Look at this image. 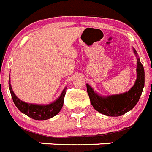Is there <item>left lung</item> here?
<instances>
[{"instance_id": "obj_1", "label": "left lung", "mask_w": 152, "mask_h": 152, "mask_svg": "<svg viewBox=\"0 0 152 152\" xmlns=\"http://www.w3.org/2000/svg\"><path fill=\"white\" fill-rule=\"evenodd\" d=\"M134 52H137L133 48ZM137 79L134 85L125 93L102 97L97 94L88 84L87 92L94 109L103 115L109 117H118L133 109L139 101L145 83V72L140 59L137 58Z\"/></svg>"}]
</instances>
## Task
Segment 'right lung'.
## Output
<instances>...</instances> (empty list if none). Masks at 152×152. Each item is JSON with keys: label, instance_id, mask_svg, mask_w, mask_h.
<instances>
[{"label": "right lung", "instance_id": "right-lung-1", "mask_svg": "<svg viewBox=\"0 0 152 152\" xmlns=\"http://www.w3.org/2000/svg\"><path fill=\"white\" fill-rule=\"evenodd\" d=\"M9 87H10V93H11L13 102L16 107L22 113L32 119L37 120V121L48 120L49 118H53L54 116L59 113V112L62 109L63 105H64V97H65L66 90L67 88V87L64 88L60 97L53 103L46 105H38L27 103L20 100L12 91L11 84H10V77L9 79Z\"/></svg>", "mask_w": 152, "mask_h": 152}]
</instances>
